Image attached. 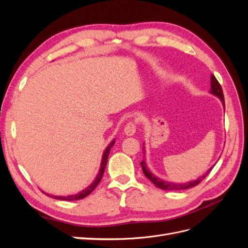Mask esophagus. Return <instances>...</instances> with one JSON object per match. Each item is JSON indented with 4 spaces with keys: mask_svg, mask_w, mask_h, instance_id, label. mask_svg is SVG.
I'll return each mask as SVG.
<instances>
[{
    "mask_svg": "<svg viewBox=\"0 0 248 248\" xmlns=\"http://www.w3.org/2000/svg\"><path fill=\"white\" fill-rule=\"evenodd\" d=\"M136 131H137V125L136 124H134L133 122L127 123V125L125 126V128H124V132H125L126 136L131 137V136H133L134 133H136Z\"/></svg>",
    "mask_w": 248,
    "mask_h": 248,
    "instance_id": "obj_1",
    "label": "esophagus"
}]
</instances>
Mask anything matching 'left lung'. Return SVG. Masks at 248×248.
<instances>
[{
  "mask_svg": "<svg viewBox=\"0 0 248 248\" xmlns=\"http://www.w3.org/2000/svg\"><path fill=\"white\" fill-rule=\"evenodd\" d=\"M210 93L218 97V98L222 101V104L224 107V97H223L221 86L218 82V80H217L216 78L213 76V74L211 76V91H210ZM140 166H141V169H142V171H144L145 176L150 180V181H151L156 187H158V188L163 189V190H184V189L191 188V187H194V186H197L198 184H200L202 181V180H204L210 174V171H211V170L213 169V168L209 169L205 175H202L199 179L194 180V181H190L188 183H172V182L163 181V180L155 177L152 174V172L148 170L145 160H142L140 162Z\"/></svg>",
  "mask_w": 248,
  "mask_h": 248,
  "instance_id": "8db88e82",
  "label": "left lung"
}]
</instances>
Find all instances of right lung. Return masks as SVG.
<instances>
[{"mask_svg":"<svg viewBox=\"0 0 248 248\" xmlns=\"http://www.w3.org/2000/svg\"><path fill=\"white\" fill-rule=\"evenodd\" d=\"M114 144H115V140H112V141L110 142V144L107 147L106 151H104V153H103V155H102L101 164H100V170H99V171H98V175L96 176V178H95V180L93 181V183H92L91 185H90V186H88L86 189L81 190L80 192H78V193H77V194H72V196H68V197L49 196V194H46V196L51 197V198H54V199H56V200H60V201H78V200H81V199L86 198L87 196H89V194L91 193V192L96 188V186L98 185V184H99V182L101 181L102 176H103V172H104V170H106V167H107V162H108V158L109 151H110L111 147L114 146Z\"/></svg>","mask_w":248,"mask_h":248,"instance_id":"right-lung-1","label":"right lung"}]
</instances>
